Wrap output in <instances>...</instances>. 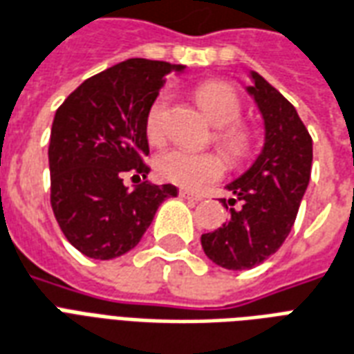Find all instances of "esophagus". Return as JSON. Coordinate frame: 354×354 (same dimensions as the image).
I'll return each mask as SVG.
<instances>
[{"instance_id": "34e87169", "label": "esophagus", "mask_w": 354, "mask_h": 354, "mask_svg": "<svg viewBox=\"0 0 354 354\" xmlns=\"http://www.w3.org/2000/svg\"><path fill=\"white\" fill-rule=\"evenodd\" d=\"M179 196L183 199H190V201H199V199H201L199 194H194L190 192V190H179Z\"/></svg>"}]
</instances>
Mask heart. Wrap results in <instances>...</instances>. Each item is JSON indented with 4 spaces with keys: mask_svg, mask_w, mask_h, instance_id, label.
Listing matches in <instances>:
<instances>
[{
    "mask_svg": "<svg viewBox=\"0 0 354 354\" xmlns=\"http://www.w3.org/2000/svg\"><path fill=\"white\" fill-rule=\"evenodd\" d=\"M196 100L205 117L214 127H220L218 142L233 158L248 153L250 134L241 127H233L241 115V100L233 87L222 82H205L196 89ZM167 97L158 95L151 104L145 119L149 142L158 143L164 136V113ZM156 174L167 183L185 188H198L216 180L224 174V162L214 153H190L185 149L162 151L155 160Z\"/></svg>",
    "mask_w": 354,
    "mask_h": 354,
    "instance_id": "obj_1",
    "label": "heart"
}]
</instances>
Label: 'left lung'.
Instances as JSON below:
<instances>
[{"label": "left lung", "mask_w": 354, "mask_h": 354, "mask_svg": "<svg viewBox=\"0 0 354 354\" xmlns=\"http://www.w3.org/2000/svg\"><path fill=\"white\" fill-rule=\"evenodd\" d=\"M250 80L246 93L263 117L265 142L252 166L225 185L233 194L220 199L225 209L231 207L227 222L201 235L205 256L227 270L257 267L280 248L312 174V138L295 106L256 71H250ZM237 201L243 207L233 209Z\"/></svg>", "instance_id": "left-lung-1"}]
</instances>
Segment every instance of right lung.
Instances as JSON below:
<instances>
[{"label": "right lung", "instance_id": "add662e5", "mask_svg": "<svg viewBox=\"0 0 354 354\" xmlns=\"http://www.w3.org/2000/svg\"><path fill=\"white\" fill-rule=\"evenodd\" d=\"M187 66L134 57L95 74L57 108L48 162L52 209L66 241L91 259L127 254L153 222L174 185H123L151 167L145 119L171 73Z\"/></svg>", "mask_w": 354, "mask_h": 354}]
</instances>
